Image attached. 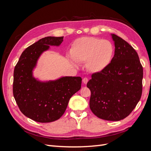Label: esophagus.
Returning a JSON list of instances; mask_svg holds the SVG:
<instances>
[{
    "label": "esophagus",
    "instance_id": "34e87169",
    "mask_svg": "<svg viewBox=\"0 0 151 151\" xmlns=\"http://www.w3.org/2000/svg\"><path fill=\"white\" fill-rule=\"evenodd\" d=\"M88 79L87 78V77H84V78L83 79V83L84 84H86L87 83H88Z\"/></svg>",
    "mask_w": 151,
    "mask_h": 151
}]
</instances>
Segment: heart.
Wrapping results in <instances>:
<instances>
[{
  "mask_svg": "<svg viewBox=\"0 0 151 151\" xmlns=\"http://www.w3.org/2000/svg\"><path fill=\"white\" fill-rule=\"evenodd\" d=\"M113 45L108 40L95 37H81L72 44L70 58L74 64L86 62L87 70L100 73L110 65L114 55Z\"/></svg>",
  "mask_w": 151,
  "mask_h": 151,
  "instance_id": "obj_1",
  "label": "heart"
}]
</instances>
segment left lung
I'll return each mask as SVG.
<instances>
[{"instance_id":"left-lung-1","label":"left lung","mask_w":151,"mask_h":151,"mask_svg":"<svg viewBox=\"0 0 151 151\" xmlns=\"http://www.w3.org/2000/svg\"><path fill=\"white\" fill-rule=\"evenodd\" d=\"M115 55L106 69L87 84L91 110L105 120L119 121L133 111L141 98L143 68L137 53L124 40L111 34Z\"/></svg>"}]
</instances>
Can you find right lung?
I'll return each instance as SVG.
<instances>
[{"instance_id": "add662e5", "label": "right lung", "mask_w": 151, "mask_h": 151, "mask_svg": "<svg viewBox=\"0 0 151 151\" xmlns=\"http://www.w3.org/2000/svg\"><path fill=\"white\" fill-rule=\"evenodd\" d=\"M63 36H47L31 45L22 53L14 71L13 95L24 115L35 122L48 123L64 113L70 98L81 88V77L63 76L41 81L33 71L43 52L50 46L59 47Z\"/></svg>"}]
</instances>
